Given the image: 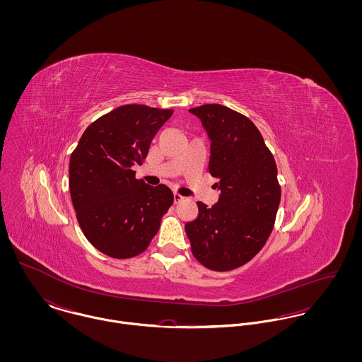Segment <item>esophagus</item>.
Segmentation results:
<instances>
[{
  "instance_id": "1",
  "label": "esophagus",
  "mask_w": 362,
  "mask_h": 362,
  "mask_svg": "<svg viewBox=\"0 0 362 362\" xmlns=\"http://www.w3.org/2000/svg\"><path fill=\"white\" fill-rule=\"evenodd\" d=\"M184 199H185V198H184L182 195H180L178 192H174V202H175V204H178V202H181V201H184Z\"/></svg>"
}]
</instances>
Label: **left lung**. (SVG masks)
<instances>
[{"mask_svg": "<svg viewBox=\"0 0 362 362\" xmlns=\"http://www.w3.org/2000/svg\"><path fill=\"white\" fill-rule=\"evenodd\" d=\"M210 144L209 173L217 178L218 202H198V217L185 224L191 251L216 272L237 269L266 244L280 205L277 165L255 124L221 104L191 108Z\"/></svg>", "mask_w": 362, "mask_h": 362, "instance_id": "obj_1", "label": "left lung"}]
</instances>
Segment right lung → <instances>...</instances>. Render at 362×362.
Segmentation results:
<instances>
[{"mask_svg": "<svg viewBox=\"0 0 362 362\" xmlns=\"http://www.w3.org/2000/svg\"><path fill=\"white\" fill-rule=\"evenodd\" d=\"M173 115L144 104L114 108L93 121L69 158V192L88 241L104 255L129 259L142 254L174 202L163 184L135 178L151 142Z\"/></svg>", "mask_w": 362, "mask_h": 362, "instance_id": "right-lung-1", "label": "right lung"}]
</instances>
